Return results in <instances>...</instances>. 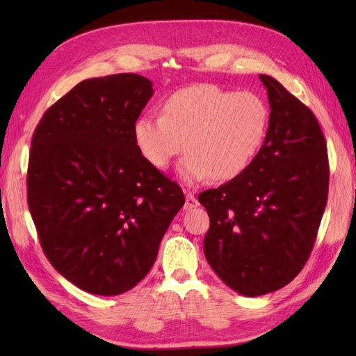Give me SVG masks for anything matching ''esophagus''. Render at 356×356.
Here are the masks:
<instances>
[{"instance_id": "1", "label": "esophagus", "mask_w": 356, "mask_h": 356, "mask_svg": "<svg viewBox=\"0 0 356 356\" xmlns=\"http://www.w3.org/2000/svg\"><path fill=\"white\" fill-rule=\"evenodd\" d=\"M199 207V202H197V199L194 197V194L193 193H188L186 194V197H185V209L186 211H190V209H194V208H197Z\"/></svg>"}]
</instances>
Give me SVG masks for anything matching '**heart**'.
<instances>
[{
    "label": "heart",
    "mask_w": 356,
    "mask_h": 356,
    "mask_svg": "<svg viewBox=\"0 0 356 356\" xmlns=\"http://www.w3.org/2000/svg\"><path fill=\"white\" fill-rule=\"evenodd\" d=\"M163 116H142L133 134L140 154L159 170L188 148L179 165L186 184L211 176L217 182L241 176L255 161L269 127V107L254 92L216 84L179 88L163 102Z\"/></svg>",
    "instance_id": "heart-1"
}]
</instances>
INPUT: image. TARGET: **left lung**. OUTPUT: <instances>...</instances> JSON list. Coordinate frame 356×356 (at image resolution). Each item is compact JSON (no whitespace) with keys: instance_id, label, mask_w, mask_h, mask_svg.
I'll return each mask as SVG.
<instances>
[{"instance_id":"obj_1","label":"left lung","mask_w":356,"mask_h":356,"mask_svg":"<svg viewBox=\"0 0 356 356\" xmlns=\"http://www.w3.org/2000/svg\"><path fill=\"white\" fill-rule=\"evenodd\" d=\"M268 90V134L241 176L199 194L209 229L203 251L231 289L259 297L303 269L327 203V147L318 120L274 78Z\"/></svg>"}]
</instances>
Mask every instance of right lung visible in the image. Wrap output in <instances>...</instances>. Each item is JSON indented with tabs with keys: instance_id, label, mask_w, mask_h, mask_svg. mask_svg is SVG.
I'll return each mask as SVG.
<instances>
[{
	"instance_id": "1",
	"label": "right lung",
	"mask_w": 356,
	"mask_h": 356,
	"mask_svg": "<svg viewBox=\"0 0 356 356\" xmlns=\"http://www.w3.org/2000/svg\"><path fill=\"white\" fill-rule=\"evenodd\" d=\"M151 81L119 73L79 82L36 125L27 203L42 251L79 289H133L184 207L180 186L145 161L133 128Z\"/></svg>"
}]
</instances>
